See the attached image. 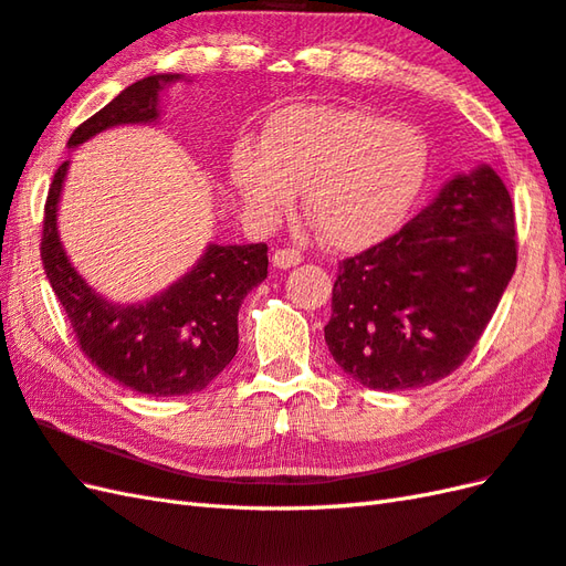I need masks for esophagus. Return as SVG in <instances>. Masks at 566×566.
Instances as JSON below:
<instances>
[{
  "label": "esophagus",
  "instance_id": "34e87169",
  "mask_svg": "<svg viewBox=\"0 0 566 566\" xmlns=\"http://www.w3.org/2000/svg\"><path fill=\"white\" fill-rule=\"evenodd\" d=\"M298 262H301V253L292 251V248H280V251H274V255H272V265L280 270L296 268Z\"/></svg>",
  "mask_w": 566,
  "mask_h": 566
}]
</instances>
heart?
Instances as JSON below:
<instances>
[{"instance_id":"b5f03b06","label":"heart","mask_w":566,"mask_h":566,"mask_svg":"<svg viewBox=\"0 0 566 566\" xmlns=\"http://www.w3.org/2000/svg\"><path fill=\"white\" fill-rule=\"evenodd\" d=\"M427 166V142L410 125L364 108L296 105L270 117L260 147L233 149L229 180L248 212L265 221L301 190L323 241L359 251L410 214Z\"/></svg>"}]
</instances>
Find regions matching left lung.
Listing matches in <instances>:
<instances>
[{"mask_svg":"<svg viewBox=\"0 0 566 566\" xmlns=\"http://www.w3.org/2000/svg\"><path fill=\"white\" fill-rule=\"evenodd\" d=\"M514 270V205L480 164L396 235L339 262L327 349L366 388L437 384L478 345Z\"/></svg>","mask_w":566,"mask_h":566,"instance_id":"left-lung-1","label":"left lung"}]
</instances>
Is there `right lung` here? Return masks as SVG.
<instances>
[{"label": "right lung", "instance_id": "obj_1", "mask_svg": "<svg viewBox=\"0 0 566 566\" xmlns=\"http://www.w3.org/2000/svg\"><path fill=\"white\" fill-rule=\"evenodd\" d=\"M180 74H151L120 91L70 137L82 147L103 129L159 120V96ZM70 161L50 182L41 258L52 292L67 313L82 352L115 384L151 398L207 388L239 349V308L268 277V245L209 243L190 272L139 304L101 296L70 262L57 233V205Z\"/></svg>", "mask_w": 566, "mask_h": 566}]
</instances>
